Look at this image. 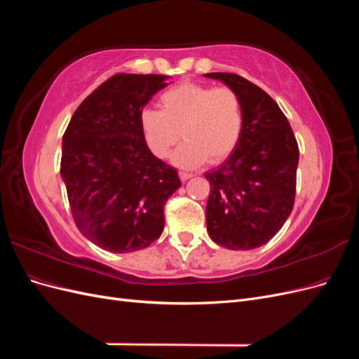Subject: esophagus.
Here are the masks:
<instances>
[{"label":"esophagus","instance_id":"obj_1","mask_svg":"<svg viewBox=\"0 0 359 359\" xmlns=\"http://www.w3.org/2000/svg\"><path fill=\"white\" fill-rule=\"evenodd\" d=\"M193 177V173H189V172H180V178L182 182H186L187 180H190Z\"/></svg>","mask_w":359,"mask_h":359}]
</instances>
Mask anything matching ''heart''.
Masks as SVG:
<instances>
[{
	"mask_svg": "<svg viewBox=\"0 0 359 359\" xmlns=\"http://www.w3.org/2000/svg\"><path fill=\"white\" fill-rule=\"evenodd\" d=\"M161 109H144L139 115L145 144L165 158L180 135L186 139L172 154V163L193 169L206 160L215 163L235 149L243 130V106L231 88L184 82L160 95Z\"/></svg>",
	"mask_w": 359,
	"mask_h": 359,
	"instance_id": "heart-1",
	"label": "heart"
}]
</instances>
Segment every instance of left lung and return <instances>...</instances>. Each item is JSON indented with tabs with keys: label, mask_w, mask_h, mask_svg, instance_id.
Returning <instances> with one entry per match:
<instances>
[{
	"label": "left lung",
	"mask_w": 359,
	"mask_h": 359,
	"mask_svg": "<svg viewBox=\"0 0 359 359\" xmlns=\"http://www.w3.org/2000/svg\"><path fill=\"white\" fill-rule=\"evenodd\" d=\"M233 90L243 106V130L235 149L210 181L206 229L211 240L229 250L266 244L285 224L295 201L299 151L278 104L233 73H206Z\"/></svg>",
	"instance_id": "obj_1"
}]
</instances>
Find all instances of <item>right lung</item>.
Instances as JSON below:
<instances>
[{
    "mask_svg": "<svg viewBox=\"0 0 359 359\" xmlns=\"http://www.w3.org/2000/svg\"><path fill=\"white\" fill-rule=\"evenodd\" d=\"M165 74H115L73 114L62 136L61 178L81 233L111 253L154 243L163 206L181 187L177 169L145 144L139 115L169 85Z\"/></svg>",
    "mask_w": 359,
    "mask_h": 359,
    "instance_id": "1",
    "label": "right lung"
}]
</instances>
